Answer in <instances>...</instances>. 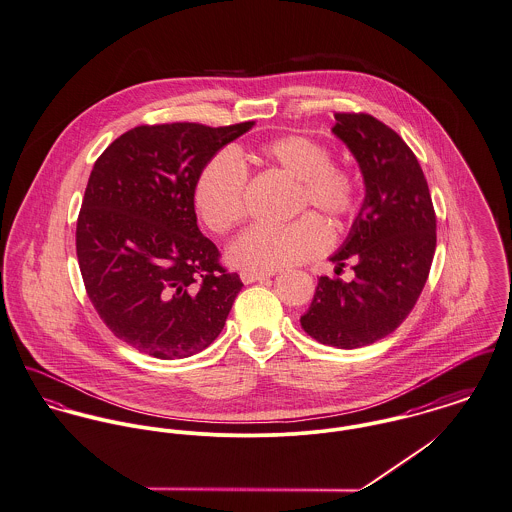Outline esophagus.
Segmentation results:
<instances>
[{
	"mask_svg": "<svg viewBox=\"0 0 512 512\" xmlns=\"http://www.w3.org/2000/svg\"><path fill=\"white\" fill-rule=\"evenodd\" d=\"M270 276L272 274H268V272H242L240 279L244 283H254V281H262V279L270 278Z\"/></svg>",
	"mask_w": 512,
	"mask_h": 512,
	"instance_id": "1",
	"label": "esophagus"
}]
</instances>
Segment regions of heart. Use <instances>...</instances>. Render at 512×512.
Segmentation results:
<instances>
[{"mask_svg": "<svg viewBox=\"0 0 512 512\" xmlns=\"http://www.w3.org/2000/svg\"><path fill=\"white\" fill-rule=\"evenodd\" d=\"M258 162L295 180L293 213L317 209L332 223L350 219L360 205L362 187L356 172L332 162L330 148L307 135H285L264 142ZM193 205L205 227L215 234L233 231L246 215V172L238 156L223 150L199 172ZM330 234L315 215H303L285 227L258 225L240 234L229 260L246 272H274L297 266L321 254Z\"/></svg>", "mask_w": 512, "mask_h": 512, "instance_id": "heart-1", "label": "heart"}]
</instances>
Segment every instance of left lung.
Instances as JSON below:
<instances>
[{"mask_svg": "<svg viewBox=\"0 0 512 512\" xmlns=\"http://www.w3.org/2000/svg\"><path fill=\"white\" fill-rule=\"evenodd\" d=\"M334 119L332 133L360 164L366 199L330 262L336 274L352 262L356 276H321L301 326L321 344L352 350L391 334L417 305L436 250V213L405 140L368 113Z\"/></svg>", "mask_w": 512, "mask_h": 512, "instance_id": "obj_1", "label": "left lung"}]
</instances>
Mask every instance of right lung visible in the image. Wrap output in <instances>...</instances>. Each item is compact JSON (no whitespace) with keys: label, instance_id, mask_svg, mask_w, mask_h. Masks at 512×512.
<instances>
[{"label":"right lung","instance_id":"1","mask_svg":"<svg viewBox=\"0 0 512 512\" xmlns=\"http://www.w3.org/2000/svg\"><path fill=\"white\" fill-rule=\"evenodd\" d=\"M252 125H140L95 160L76 225L78 264L93 309L135 350L178 360L221 334L242 281L199 231L193 186Z\"/></svg>","mask_w":512,"mask_h":512}]
</instances>
